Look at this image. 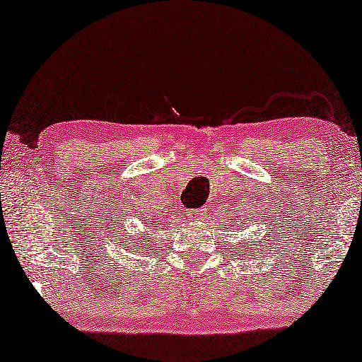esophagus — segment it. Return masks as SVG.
Returning a JSON list of instances; mask_svg holds the SVG:
<instances>
[{"label":"esophagus","instance_id":"esophagus-1","mask_svg":"<svg viewBox=\"0 0 362 362\" xmlns=\"http://www.w3.org/2000/svg\"><path fill=\"white\" fill-rule=\"evenodd\" d=\"M206 211L207 209H194V211H189V221H194V222H201L202 219H204L206 216Z\"/></svg>","mask_w":362,"mask_h":362}]
</instances>
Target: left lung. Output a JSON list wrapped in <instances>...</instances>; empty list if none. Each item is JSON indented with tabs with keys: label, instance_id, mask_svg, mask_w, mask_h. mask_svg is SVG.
I'll return each instance as SVG.
<instances>
[{
	"label": "left lung",
	"instance_id": "1",
	"mask_svg": "<svg viewBox=\"0 0 362 362\" xmlns=\"http://www.w3.org/2000/svg\"><path fill=\"white\" fill-rule=\"evenodd\" d=\"M237 229H239V232H242V230H245V229H249V226H245V221L244 222H239L237 221ZM235 229V230H237ZM265 239H262L260 242L259 240H254V239H250V242L247 245H242L240 249H242V252L240 254H245L247 257H252V255H259V252L262 250V244H265L264 242Z\"/></svg>",
	"mask_w": 362,
	"mask_h": 362
}]
</instances>
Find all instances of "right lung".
<instances>
[{
    "instance_id": "1",
    "label": "right lung",
    "mask_w": 362,
    "mask_h": 362,
    "mask_svg": "<svg viewBox=\"0 0 362 362\" xmlns=\"http://www.w3.org/2000/svg\"><path fill=\"white\" fill-rule=\"evenodd\" d=\"M143 244V240L138 242V239H133V235H128L125 239H122L120 247H125V250H132V252H138Z\"/></svg>"
}]
</instances>
